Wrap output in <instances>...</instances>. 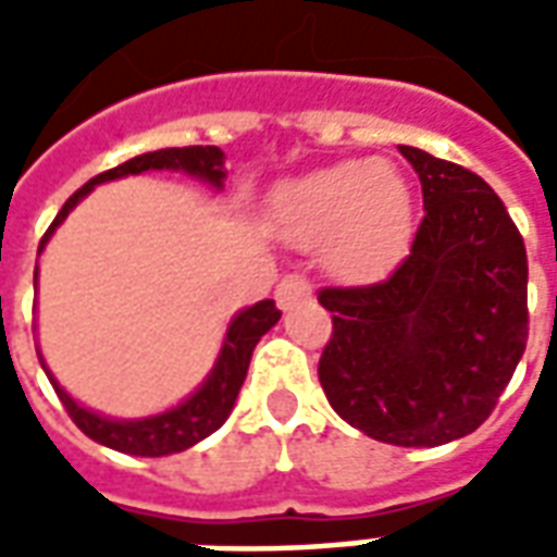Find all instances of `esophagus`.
<instances>
[{
	"mask_svg": "<svg viewBox=\"0 0 557 557\" xmlns=\"http://www.w3.org/2000/svg\"><path fill=\"white\" fill-rule=\"evenodd\" d=\"M310 295V280L301 277V274H286V277L277 283V304L286 310L295 301H301Z\"/></svg>",
	"mask_w": 557,
	"mask_h": 557,
	"instance_id": "esophagus-1",
	"label": "esophagus"
}]
</instances>
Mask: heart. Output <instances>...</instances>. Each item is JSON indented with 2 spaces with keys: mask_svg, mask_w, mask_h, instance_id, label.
Here are the masks:
<instances>
[{
  "mask_svg": "<svg viewBox=\"0 0 557 557\" xmlns=\"http://www.w3.org/2000/svg\"><path fill=\"white\" fill-rule=\"evenodd\" d=\"M409 182L385 160H346L280 187L271 220L298 247L327 242V262L343 277L385 271L411 232Z\"/></svg>",
  "mask_w": 557,
  "mask_h": 557,
  "instance_id": "heart-1",
  "label": "heart"
}]
</instances>
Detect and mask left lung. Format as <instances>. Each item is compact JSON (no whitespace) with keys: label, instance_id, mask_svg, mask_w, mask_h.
<instances>
[{"label":"left lung","instance_id":"obj_1","mask_svg":"<svg viewBox=\"0 0 557 557\" xmlns=\"http://www.w3.org/2000/svg\"><path fill=\"white\" fill-rule=\"evenodd\" d=\"M399 151L418 172L423 220L385 280L319 289L331 313L319 382L375 442L435 447L478 430L513 379L528 343V256L478 172Z\"/></svg>","mask_w":557,"mask_h":557}]
</instances>
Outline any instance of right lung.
Wrapping results in <instances>:
<instances>
[{"label":"right lung","instance_id":"obj_1","mask_svg":"<svg viewBox=\"0 0 557 557\" xmlns=\"http://www.w3.org/2000/svg\"><path fill=\"white\" fill-rule=\"evenodd\" d=\"M146 170H184L196 175V178H206L214 187L223 184L226 172H223V151L218 146H184V148H160V151H148V154H139V158H131L125 163H119L113 170L95 175L91 182H86L79 187L77 194L67 199L62 211L55 214V220L50 223V230L44 232L41 247L47 244V238L53 235V230L65 220V214L71 208L77 206L83 196L89 194L95 184L113 182V178H122V175H137V172ZM280 310L274 307V301H259L253 304L250 310L235 315V322L230 325V334H226V343H223V351H220L218 367L211 370L208 382L194 397L182 403L178 409L166 411V414H158V418L148 420H107L91 414V411L79 409L74 399L67 397L62 387L55 385V379L50 373V382H53L55 394L62 399V406L71 414V420L77 423L79 430L86 432L89 438H95L98 444H107L113 450H122V454L134 456H166L178 454V450H187L194 447L196 442L208 438L211 432L223 426V420L230 418L232 406L238 399V391L244 385V375H247V367H250V355H253L256 343L262 334H268L271 327L277 325Z\"/></svg>","mask_w":557,"mask_h":557}]
</instances>
